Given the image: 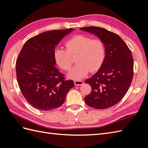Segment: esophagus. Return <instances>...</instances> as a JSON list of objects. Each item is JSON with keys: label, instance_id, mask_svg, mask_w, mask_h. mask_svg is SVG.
Here are the masks:
<instances>
[{"label": "esophagus", "instance_id": "1", "mask_svg": "<svg viewBox=\"0 0 148 148\" xmlns=\"http://www.w3.org/2000/svg\"><path fill=\"white\" fill-rule=\"evenodd\" d=\"M75 86H82L83 84H84V82L81 80H74V81Z\"/></svg>", "mask_w": 148, "mask_h": 148}]
</instances>
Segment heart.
<instances>
[{
    "mask_svg": "<svg viewBox=\"0 0 148 148\" xmlns=\"http://www.w3.org/2000/svg\"><path fill=\"white\" fill-rule=\"evenodd\" d=\"M66 48L56 47L54 51V57L57 64L62 69L69 71L73 64L72 56L77 54V64L67 74L71 79L80 80L85 77L89 71H97L105 60V45L99 39L77 35L67 41Z\"/></svg>",
    "mask_w": 148,
    "mask_h": 148,
    "instance_id": "1",
    "label": "heart"
}]
</instances>
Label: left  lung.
Returning a JSON list of instances; mask_svg holds the SVG:
<instances>
[{
  "label": "left lung",
  "instance_id": "1",
  "mask_svg": "<svg viewBox=\"0 0 148 148\" xmlns=\"http://www.w3.org/2000/svg\"><path fill=\"white\" fill-rule=\"evenodd\" d=\"M81 31L93 34L103 42L106 58L103 65L85 82L92 88L85 97L86 104L98 109L118 103L130 88L133 77V59L130 49L116 34L104 28L86 27Z\"/></svg>",
  "mask_w": 148,
  "mask_h": 148
}]
</instances>
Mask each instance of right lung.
Segmentation results:
<instances>
[{"label": "right lung", "instance_id": "obj_1", "mask_svg": "<svg viewBox=\"0 0 148 148\" xmlns=\"http://www.w3.org/2000/svg\"><path fill=\"white\" fill-rule=\"evenodd\" d=\"M73 29L39 34L25 42L16 60L18 86L28 103L36 109L50 111L62 106L73 81L66 80L56 67L54 51Z\"/></svg>", "mask_w": 148, "mask_h": 148}]
</instances>
